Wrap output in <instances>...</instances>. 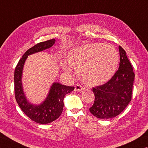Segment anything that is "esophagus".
<instances>
[{"label":"esophagus","mask_w":148,"mask_h":148,"mask_svg":"<svg viewBox=\"0 0 148 148\" xmlns=\"http://www.w3.org/2000/svg\"><path fill=\"white\" fill-rule=\"evenodd\" d=\"M85 89V88L82 86H81L79 84H77L75 85V91H77V92H80V91H82Z\"/></svg>","instance_id":"1"}]
</instances>
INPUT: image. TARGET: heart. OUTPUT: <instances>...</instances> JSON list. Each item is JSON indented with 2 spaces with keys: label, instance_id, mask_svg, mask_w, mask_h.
I'll list each match as a JSON object with an SVG mask.
<instances>
[{
  "label": "heart",
  "instance_id": "1",
  "mask_svg": "<svg viewBox=\"0 0 148 148\" xmlns=\"http://www.w3.org/2000/svg\"><path fill=\"white\" fill-rule=\"evenodd\" d=\"M66 60L69 64L61 62L65 71H71V66L77 70L78 77L85 84L97 86L113 77L119 64V54L112 45L91 43L71 49Z\"/></svg>",
  "mask_w": 148,
  "mask_h": 148
}]
</instances>
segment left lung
Wrapping results in <instances>:
<instances>
[{"mask_svg": "<svg viewBox=\"0 0 148 148\" xmlns=\"http://www.w3.org/2000/svg\"><path fill=\"white\" fill-rule=\"evenodd\" d=\"M119 49L120 56L119 70L107 83L92 88L95 99L89 110L98 119L116 116L131 101L135 75L126 52L121 46Z\"/></svg>", "mask_w": 148, "mask_h": 148, "instance_id": "1", "label": "left lung"}]
</instances>
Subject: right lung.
<instances>
[{"label":"right lung","mask_w":148,"mask_h":148,"mask_svg":"<svg viewBox=\"0 0 148 148\" xmlns=\"http://www.w3.org/2000/svg\"><path fill=\"white\" fill-rule=\"evenodd\" d=\"M54 38L42 42L29 49L20 59L14 71V91L16 100L24 113L38 123L47 124L58 119L62 113L66 94L74 90V87L66 86L55 82L52 84L45 99L40 104L32 103L27 99L22 82L23 71L28 56L51 48L55 44Z\"/></svg>","instance_id":"right-lung-1"}]
</instances>
